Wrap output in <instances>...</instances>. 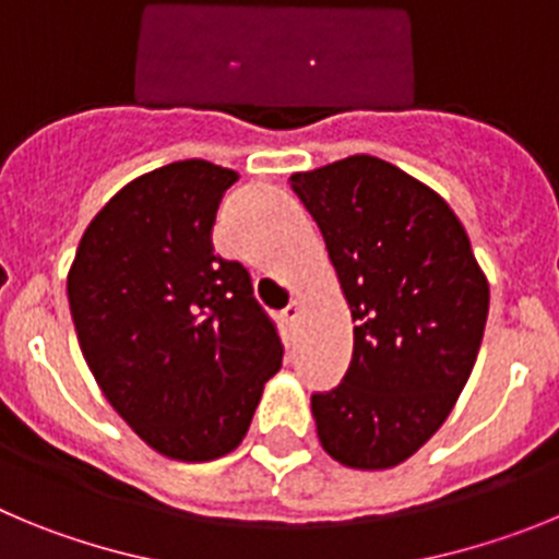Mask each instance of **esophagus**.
Returning a JSON list of instances; mask_svg holds the SVG:
<instances>
[{"label":"esophagus","mask_w":559,"mask_h":559,"mask_svg":"<svg viewBox=\"0 0 559 559\" xmlns=\"http://www.w3.org/2000/svg\"><path fill=\"white\" fill-rule=\"evenodd\" d=\"M300 314V304L298 300H289V306H286L284 311H281V317H284V323H295Z\"/></svg>","instance_id":"34e87169"}]
</instances>
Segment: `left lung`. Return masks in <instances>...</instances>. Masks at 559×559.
Wrapping results in <instances>:
<instances>
[{
  "label": "left lung",
  "mask_w": 559,
  "mask_h": 559,
  "mask_svg": "<svg viewBox=\"0 0 559 559\" xmlns=\"http://www.w3.org/2000/svg\"><path fill=\"white\" fill-rule=\"evenodd\" d=\"M289 183L323 234L356 323L342 384L311 395L317 437L342 465L384 471L454 409L490 286L449 203L404 169L350 155Z\"/></svg>",
  "instance_id": "left-lung-1"
}]
</instances>
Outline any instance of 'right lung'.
Segmentation results:
<instances>
[{"label": "right lung", "mask_w": 559, "mask_h": 559, "mask_svg": "<svg viewBox=\"0 0 559 559\" xmlns=\"http://www.w3.org/2000/svg\"><path fill=\"white\" fill-rule=\"evenodd\" d=\"M236 180L200 158L130 180L85 228L69 270L74 331L99 390L169 460L234 451L284 359L250 273L211 245Z\"/></svg>", "instance_id": "1"}]
</instances>
